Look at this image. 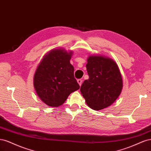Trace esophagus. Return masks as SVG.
<instances>
[{
    "mask_svg": "<svg viewBox=\"0 0 151 151\" xmlns=\"http://www.w3.org/2000/svg\"><path fill=\"white\" fill-rule=\"evenodd\" d=\"M83 79H77V83H79V86H81L82 85V83H83Z\"/></svg>",
    "mask_w": 151,
    "mask_h": 151,
    "instance_id": "1",
    "label": "esophagus"
}]
</instances>
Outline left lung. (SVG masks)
<instances>
[{"label":"left lung","mask_w":151,"mask_h":151,"mask_svg":"<svg viewBox=\"0 0 151 151\" xmlns=\"http://www.w3.org/2000/svg\"><path fill=\"white\" fill-rule=\"evenodd\" d=\"M86 68L89 79L81 87L88 106L100 110L115 102L122 89V78L116 63L102 56H90Z\"/></svg>","instance_id":"8db88e82"}]
</instances>
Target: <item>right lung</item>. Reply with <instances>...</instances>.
Returning a JSON list of instances; mask_svg holds the SVG:
<instances>
[{"mask_svg": "<svg viewBox=\"0 0 151 151\" xmlns=\"http://www.w3.org/2000/svg\"><path fill=\"white\" fill-rule=\"evenodd\" d=\"M72 52L55 49L43 57L34 76V86L39 98L50 106L58 107L80 88L70 64Z\"/></svg>", "mask_w": 151, "mask_h": 151, "instance_id": "add662e5", "label": "right lung"}]
</instances>
